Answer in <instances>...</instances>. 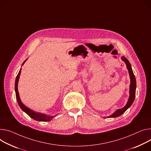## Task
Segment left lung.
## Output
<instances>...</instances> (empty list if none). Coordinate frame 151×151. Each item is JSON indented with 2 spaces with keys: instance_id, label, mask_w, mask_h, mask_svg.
I'll list each match as a JSON object with an SVG mask.
<instances>
[{
  "instance_id": "obj_1",
  "label": "left lung",
  "mask_w": 151,
  "mask_h": 151,
  "mask_svg": "<svg viewBox=\"0 0 151 151\" xmlns=\"http://www.w3.org/2000/svg\"><path fill=\"white\" fill-rule=\"evenodd\" d=\"M122 60L124 61L127 65V69L128 70L129 72V77H130V79H131V83H130V86H129V97L128 101L127 104H126V105L121 108V109H119L117 110H116L113 114H112L111 115L109 116L106 118H113V117H117L120 116V115H122V114L124 113L128 108H129L131 105L132 104L135 97V90H136V80H135V76L134 75V73L132 72V68H131V65L130 63L129 62V61L124 57L123 56L122 57Z\"/></svg>"
}]
</instances>
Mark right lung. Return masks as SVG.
<instances>
[{"label": "right lung", "instance_id": "right-lung-1", "mask_svg": "<svg viewBox=\"0 0 151 151\" xmlns=\"http://www.w3.org/2000/svg\"><path fill=\"white\" fill-rule=\"evenodd\" d=\"M27 60V59L23 62V63L22 64V65L24 64V63L26 62V61ZM21 70L22 68H20V70L16 77V82H15V91H16V99L17 101V102L20 106V107L21 108V109L22 110L25 112L27 114H28L29 117H31V118H32L33 119L37 120V121H40V122H49L51 120L53 119V118L55 116H50L45 114H42L40 113H37L35 112L32 110H31V109L28 108L27 106H26L21 101L20 96H19V93L18 91V83H19V79L20 78V73H21Z\"/></svg>", "mask_w": 151, "mask_h": 151}]
</instances>
